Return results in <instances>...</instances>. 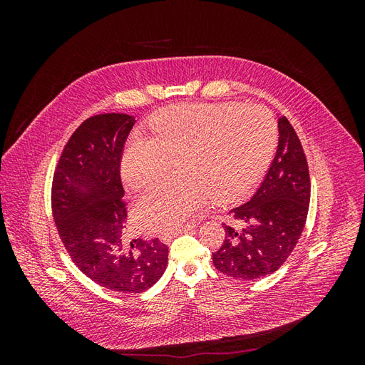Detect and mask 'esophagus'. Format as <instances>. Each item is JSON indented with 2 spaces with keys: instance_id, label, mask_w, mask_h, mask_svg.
<instances>
[{
  "instance_id": "1",
  "label": "esophagus",
  "mask_w": 365,
  "mask_h": 365,
  "mask_svg": "<svg viewBox=\"0 0 365 365\" xmlns=\"http://www.w3.org/2000/svg\"><path fill=\"white\" fill-rule=\"evenodd\" d=\"M193 230H195L193 225H187V227H182V228H180V230L172 231V233H168V235L161 236V239H163V240H172L175 236H178V235H181V233H189V231H193Z\"/></svg>"
}]
</instances>
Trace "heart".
<instances>
[{
    "label": "heart",
    "instance_id": "obj_1",
    "mask_svg": "<svg viewBox=\"0 0 365 365\" xmlns=\"http://www.w3.org/2000/svg\"><path fill=\"white\" fill-rule=\"evenodd\" d=\"M150 138L135 137L121 160V178L132 190L155 185L175 160L178 180L140 197L141 230L161 233L180 227L208 197L240 200L272 160L277 125L268 109L239 103L172 106L153 115Z\"/></svg>",
    "mask_w": 365,
    "mask_h": 365
}]
</instances>
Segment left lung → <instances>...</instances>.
<instances>
[{
  "label": "left lung",
  "instance_id": "8db88e82",
  "mask_svg": "<svg viewBox=\"0 0 365 365\" xmlns=\"http://www.w3.org/2000/svg\"><path fill=\"white\" fill-rule=\"evenodd\" d=\"M279 148L254 196L231 210L239 227L224 224L225 239L213 252L215 268L228 277L256 280L291 256L306 224L311 178L303 146L286 117L279 118Z\"/></svg>",
  "mask_w": 365,
  "mask_h": 365
}]
</instances>
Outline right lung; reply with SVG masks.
Segmentation results:
<instances>
[{"instance_id":"add662e5","label":"right lung","mask_w":365,"mask_h":365,"mask_svg":"<svg viewBox=\"0 0 365 365\" xmlns=\"http://www.w3.org/2000/svg\"><path fill=\"white\" fill-rule=\"evenodd\" d=\"M134 123L114 113L86 118L65 145L51 184L54 224L71 260L97 284L123 294L157 283L169 256L158 239H125L120 164Z\"/></svg>"}]
</instances>
